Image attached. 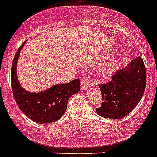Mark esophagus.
Listing matches in <instances>:
<instances>
[{
	"instance_id": "obj_1",
	"label": "esophagus",
	"mask_w": 157,
	"mask_h": 157,
	"mask_svg": "<svg viewBox=\"0 0 157 157\" xmlns=\"http://www.w3.org/2000/svg\"><path fill=\"white\" fill-rule=\"evenodd\" d=\"M90 86H91V85H90V82L88 79H85V80H83V81H81V90H87L88 88H90Z\"/></svg>"
}]
</instances>
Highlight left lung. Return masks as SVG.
Instances as JSON below:
<instances>
[{
	"mask_svg": "<svg viewBox=\"0 0 157 157\" xmlns=\"http://www.w3.org/2000/svg\"><path fill=\"white\" fill-rule=\"evenodd\" d=\"M146 86V69L140 56L135 58L124 69L118 70L110 81L99 85L102 103L96 109L103 118H124L140 102Z\"/></svg>",
	"mask_w": 157,
	"mask_h": 157,
	"instance_id": "8db88e82",
	"label": "left lung"
}]
</instances>
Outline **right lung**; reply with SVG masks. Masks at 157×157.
I'll return each instance as SVG.
<instances>
[{"label":"right lung","instance_id":"obj_1","mask_svg":"<svg viewBox=\"0 0 157 157\" xmlns=\"http://www.w3.org/2000/svg\"><path fill=\"white\" fill-rule=\"evenodd\" d=\"M25 41L15 54L11 68V85L13 97L23 114L35 123H52L65 113L67 101L71 96L80 91L81 81L75 79L67 84H57L48 90L31 93L21 87L17 76V64L20 52Z\"/></svg>","mask_w":157,"mask_h":157}]
</instances>
